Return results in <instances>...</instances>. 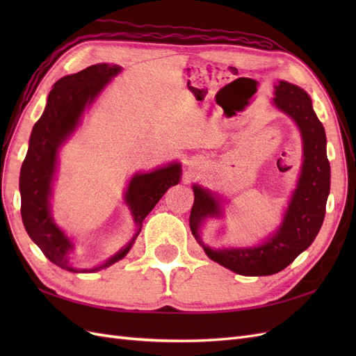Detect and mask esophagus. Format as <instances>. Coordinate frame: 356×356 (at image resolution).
Returning a JSON list of instances; mask_svg holds the SVG:
<instances>
[{
  "label": "esophagus",
  "instance_id": "1",
  "mask_svg": "<svg viewBox=\"0 0 356 356\" xmlns=\"http://www.w3.org/2000/svg\"><path fill=\"white\" fill-rule=\"evenodd\" d=\"M187 163H188L190 169H195V168H197V166H200L203 163V159L202 157H193V159H190L187 161Z\"/></svg>",
  "mask_w": 356,
  "mask_h": 356
}]
</instances>
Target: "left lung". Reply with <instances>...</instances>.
<instances>
[{
    "label": "left lung",
    "mask_w": 356,
    "mask_h": 356,
    "mask_svg": "<svg viewBox=\"0 0 356 356\" xmlns=\"http://www.w3.org/2000/svg\"><path fill=\"white\" fill-rule=\"evenodd\" d=\"M273 104L289 115L303 139V166L298 184L279 229L254 248L213 250L202 242L200 225L208 217H220L217 196L200 186H193L195 203L190 213V229L212 261L243 276H267L284 270L315 241L325 217L330 195V161L324 126L316 117L309 95L296 84L281 80L275 86Z\"/></svg>",
    "instance_id": "1"
}]
</instances>
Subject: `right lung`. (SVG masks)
Returning <instances> with one entry per match:
<instances>
[{
    "label": "right lung",
    "instance_id": "right-lung-1",
    "mask_svg": "<svg viewBox=\"0 0 356 356\" xmlns=\"http://www.w3.org/2000/svg\"><path fill=\"white\" fill-rule=\"evenodd\" d=\"M122 71L118 65L96 63L86 70L58 80L49 93L44 113L34 124L29 148L20 169V199L22 221L29 238L49 260L70 272H96L108 267L131 251L132 243L143 229V221L169 187L181 178V165L170 163L148 174H135L129 182L124 200L131 208L136 224V234L123 250L115 252L104 264L79 270L70 263L72 242L63 233L50 213L51 181L55 178L58 152L81 122L86 106H90L106 84Z\"/></svg>",
    "mask_w": 356,
    "mask_h": 356
}]
</instances>
